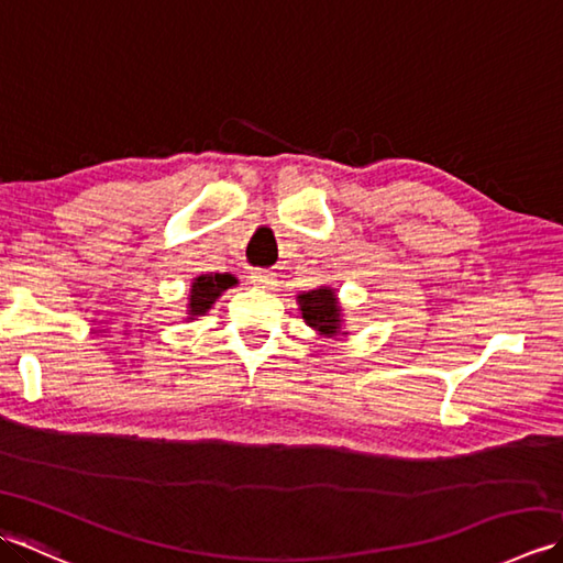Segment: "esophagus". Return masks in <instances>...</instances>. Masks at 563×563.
<instances>
[{"label":"esophagus","mask_w":563,"mask_h":563,"mask_svg":"<svg viewBox=\"0 0 563 563\" xmlns=\"http://www.w3.org/2000/svg\"><path fill=\"white\" fill-rule=\"evenodd\" d=\"M251 285H256V288H266V290H271L275 283V273H268V271H251Z\"/></svg>","instance_id":"34e87169"}]
</instances>
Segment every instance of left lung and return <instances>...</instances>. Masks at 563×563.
<instances>
[{"instance_id": "1", "label": "left lung", "mask_w": 563, "mask_h": 563, "mask_svg": "<svg viewBox=\"0 0 563 563\" xmlns=\"http://www.w3.org/2000/svg\"><path fill=\"white\" fill-rule=\"evenodd\" d=\"M297 307L309 329H314L321 339L343 336V309L339 302L336 290L331 285H319L314 290L297 295Z\"/></svg>"}]
</instances>
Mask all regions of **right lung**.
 <instances>
[{
    "label": "right lung",
    "instance_id": "1",
    "mask_svg": "<svg viewBox=\"0 0 563 563\" xmlns=\"http://www.w3.org/2000/svg\"><path fill=\"white\" fill-rule=\"evenodd\" d=\"M232 285H236V278L230 273H200L190 280V290H188V305H186V319L194 321L196 317H206L212 305L220 300V295L224 290H230Z\"/></svg>",
    "mask_w": 563,
    "mask_h": 563
}]
</instances>
